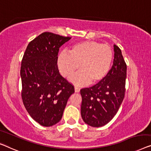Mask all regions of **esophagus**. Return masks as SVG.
I'll use <instances>...</instances> for the list:
<instances>
[{
    "label": "esophagus",
    "mask_w": 151,
    "mask_h": 151,
    "mask_svg": "<svg viewBox=\"0 0 151 151\" xmlns=\"http://www.w3.org/2000/svg\"><path fill=\"white\" fill-rule=\"evenodd\" d=\"M74 88H75V92H76V93H78V92H80V88L78 86H75V87H74Z\"/></svg>",
    "instance_id": "obj_1"
}]
</instances>
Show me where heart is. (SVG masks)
I'll list each match as a JSON object with an SVG mask.
<instances>
[{
  "instance_id": "obj_1",
  "label": "heart",
  "mask_w": 151,
  "mask_h": 151,
  "mask_svg": "<svg viewBox=\"0 0 151 151\" xmlns=\"http://www.w3.org/2000/svg\"><path fill=\"white\" fill-rule=\"evenodd\" d=\"M114 59L112 47L99 41H86L73 45L69 54L62 52L57 65L63 77L69 78L79 67L80 71L71 78L78 85L97 84L110 71Z\"/></svg>"
}]
</instances>
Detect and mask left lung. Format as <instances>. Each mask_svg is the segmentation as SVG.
Segmentation results:
<instances>
[{
	"label": "left lung",
	"instance_id": "obj_1",
	"mask_svg": "<svg viewBox=\"0 0 151 151\" xmlns=\"http://www.w3.org/2000/svg\"><path fill=\"white\" fill-rule=\"evenodd\" d=\"M112 68L101 82L80 90L81 116L85 123L99 127L108 123L117 113L125 93L127 65L121 49L114 45Z\"/></svg>",
	"mask_w": 151,
	"mask_h": 151
}]
</instances>
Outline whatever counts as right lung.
<instances>
[{
    "label": "right lung",
    "instance_id": "1",
    "mask_svg": "<svg viewBox=\"0 0 151 151\" xmlns=\"http://www.w3.org/2000/svg\"><path fill=\"white\" fill-rule=\"evenodd\" d=\"M71 38L43 32L28 43L22 60V99L30 116L42 126L60 121L67 100L75 92L57 65L60 47Z\"/></svg>",
    "mask_w": 151,
    "mask_h": 151
}]
</instances>
